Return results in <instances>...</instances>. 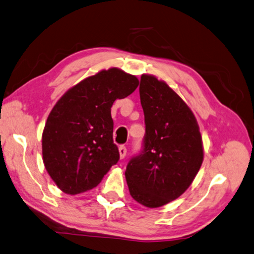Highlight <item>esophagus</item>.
<instances>
[{
	"instance_id": "1",
	"label": "esophagus",
	"mask_w": 254,
	"mask_h": 254,
	"mask_svg": "<svg viewBox=\"0 0 254 254\" xmlns=\"http://www.w3.org/2000/svg\"><path fill=\"white\" fill-rule=\"evenodd\" d=\"M118 152H119V156H120V159L125 158V156H126V153H127V149L125 146H119L118 148Z\"/></svg>"
}]
</instances>
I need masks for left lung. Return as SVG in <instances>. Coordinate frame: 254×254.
Instances as JSON below:
<instances>
[{
    "label": "left lung",
    "mask_w": 254,
    "mask_h": 254,
    "mask_svg": "<svg viewBox=\"0 0 254 254\" xmlns=\"http://www.w3.org/2000/svg\"><path fill=\"white\" fill-rule=\"evenodd\" d=\"M139 95L144 152L130 159L125 176L131 197L156 208L180 197L193 183L204 159L203 140L193 111L165 81L141 74Z\"/></svg>",
    "instance_id": "8db88e82"
}]
</instances>
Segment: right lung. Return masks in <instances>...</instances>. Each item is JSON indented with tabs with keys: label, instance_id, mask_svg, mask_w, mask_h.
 <instances>
[{
	"label": "right lung",
	"instance_id": "add662e5",
	"mask_svg": "<svg viewBox=\"0 0 254 254\" xmlns=\"http://www.w3.org/2000/svg\"><path fill=\"white\" fill-rule=\"evenodd\" d=\"M138 84L136 75L113 66L74 84L53 106L42 132V157L62 192L75 195L96 188L118 162L111 106Z\"/></svg>",
	"mask_w": 254,
	"mask_h": 254
}]
</instances>
